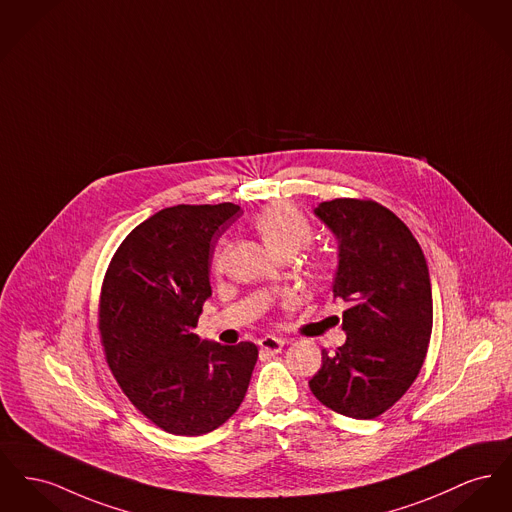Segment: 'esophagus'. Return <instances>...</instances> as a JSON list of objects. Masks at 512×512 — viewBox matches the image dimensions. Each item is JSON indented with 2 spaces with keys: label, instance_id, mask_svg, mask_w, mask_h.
Segmentation results:
<instances>
[{
  "label": "esophagus",
  "instance_id": "esophagus-1",
  "mask_svg": "<svg viewBox=\"0 0 512 512\" xmlns=\"http://www.w3.org/2000/svg\"><path fill=\"white\" fill-rule=\"evenodd\" d=\"M284 344H286V340L278 338V336H265L259 340V348L265 354H278L284 348Z\"/></svg>",
  "mask_w": 512,
  "mask_h": 512
}]
</instances>
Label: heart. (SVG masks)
Masks as SVG:
<instances>
[{
	"instance_id": "1",
	"label": "heart",
	"mask_w": 512,
	"mask_h": 512,
	"mask_svg": "<svg viewBox=\"0 0 512 512\" xmlns=\"http://www.w3.org/2000/svg\"><path fill=\"white\" fill-rule=\"evenodd\" d=\"M253 226L276 255H294L311 240V224L294 205L278 201L257 212ZM220 253L214 257V269H220Z\"/></svg>"
}]
</instances>
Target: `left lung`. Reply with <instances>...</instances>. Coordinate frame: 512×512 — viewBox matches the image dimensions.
Here are the masks:
<instances>
[{
    "instance_id": "1",
    "label": "left lung",
    "mask_w": 512,
    "mask_h": 512,
    "mask_svg": "<svg viewBox=\"0 0 512 512\" xmlns=\"http://www.w3.org/2000/svg\"><path fill=\"white\" fill-rule=\"evenodd\" d=\"M313 214L338 243L332 294L348 307L346 342L323 350L309 389L342 416L373 420L420 373L433 327L427 261L408 226L379 203L334 199Z\"/></svg>"
}]
</instances>
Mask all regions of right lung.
<instances>
[{"label":"right lung","mask_w":512,"mask_h":512,"mask_svg":"<svg viewBox=\"0 0 512 512\" xmlns=\"http://www.w3.org/2000/svg\"><path fill=\"white\" fill-rule=\"evenodd\" d=\"M234 203L178 205L141 222L116 251L102 286L106 360L133 406L160 429L195 437L234 416L257 363V346L201 340L203 303Z\"/></svg>","instance_id":"1"}]
</instances>
